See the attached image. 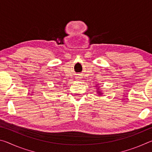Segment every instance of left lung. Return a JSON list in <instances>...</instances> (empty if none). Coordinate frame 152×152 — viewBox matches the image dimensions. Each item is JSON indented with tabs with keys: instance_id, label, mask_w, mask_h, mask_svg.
Listing matches in <instances>:
<instances>
[{
	"instance_id": "obj_1",
	"label": "left lung",
	"mask_w": 152,
	"mask_h": 152,
	"mask_svg": "<svg viewBox=\"0 0 152 152\" xmlns=\"http://www.w3.org/2000/svg\"><path fill=\"white\" fill-rule=\"evenodd\" d=\"M98 89H99V88H98ZM98 92H99V95H101V94H102V93H101V92H99V91H98Z\"/></svg>"
}]
</instances>
